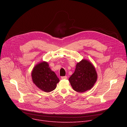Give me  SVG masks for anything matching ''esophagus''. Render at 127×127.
I'll use <instances>...</instances> for the list:
<instances>
[{"mask_svg":"<svg viewBox=\"0 0 127 127\" xmlns=\"http://www.w3.org/2000/svg\"><path fill=\"white\" fill-rule=\"evenodd\" d=\"M67 76H62V77H61L62 79H67Z\"/></svg>","mask_w":127,"mask_h":127,"instance_id":"34e87169","label":"esophagus"}]
</instances>
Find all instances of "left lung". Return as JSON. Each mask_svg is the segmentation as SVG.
<instances>
[{
    "label": "left lung",
    "instance_id": "obj_1",
    "mask_svg": "<svg viewBox=\"0 0 127 127\" xmlns=\"http://www.w3.org/2000/svg\"><path fill=\"white\" fill-rule=\"evenodd\" d=\"M97 74L93 65L86 60L78 63L75 71L69 78L72 89L79 93L91 89L96 83Z\"/></svg>",
    "mask_w": 127,
    "mask_h": 127
}]
</instances>
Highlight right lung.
I'll return each instance as SVG.
<instances>
[{
	"mask_svg": "<svg viewBox=\"0 0 127 127\" xmlns=\"http://www.w3.org/2000/svg\"><path fill=\"white\" fill-rule=\"evenodd\" d=\"M31 76L33 83L37 87L47 93L54 90L60 81L55 72L49 67L48 63L45 61L34 66Z\"/></svg>",
	"mask_w": 127,
	"mask_h": 127,
	"instance_id": "1",
	"label": "right lung"
}]
</instances>
